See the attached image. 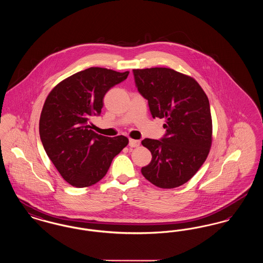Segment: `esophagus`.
I'll return each mask as SVG.
<instances>
[{"label":"esophagus","instance_id":"esophagus-1","mask_svg":"<svg viewBox=\"0 0 263 263\" xmlns=\"http://www.w3.org/2000/svg\"><path fill=\"white\" fill-rule=\"evenodd\" d=\"M129 146L132 148H136L140 146V141L139 140H134V139H130L129 140Z\"/></svg>","mask_w":263,"mask_h":263}]
</instances>
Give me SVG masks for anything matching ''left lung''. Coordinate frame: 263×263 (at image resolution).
I'll use <instances>...</instances> for the list:
<instances>
[{"instance_id":"8db88e82","label":"left lung","mask_w":263,"mask_h":263,"mask_svg":"<svg viewBox=\"0 0 263 263\" xmlns=\"http://www.w3.org/2000/svg\"><path fill=\"white\" fill-rule=\"evenodd\" d=\"M133 74L152 116L164 118L166 129L162 140L142 141L150 150L152 161L141 173L158 187H178L198 172L210 152L209 100L193 78L173 69H134Z\"/></svg>"}]
</instances>
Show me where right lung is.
I'll list each match as a JSON object with an SVG mask.
<instances>
[{
	"label": "right lung",
	"mask_w": 263,
	"mask_h": 263,
	"mask_svg": "<svg viewBox=\"0 0 263 263\" xmlns=\"http://www.w3.org/2000/svg\"><path fill=\"white\" fill-rule=\"evenodd\" d=\"M128 74L91 67L63 80L46 98L39 119L40 139L59 174L75 187L99 182L129 143L122 135L97 134L90 123L101 112L107 90Z\"/></svg>",
	"instance_id": "right-lung-1"
}]
</instances>
